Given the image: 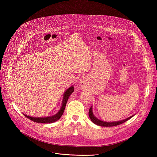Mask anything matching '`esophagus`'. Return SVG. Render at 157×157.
<instances>
[{
  "mask_svg": "<svg viewBox=\"0 0 157 157\" xmlns=\"http://www.w3.org/2000/svg\"><path fill=\"white\" fill-rule=\"evenodd\" d=\"M80 85H83L84 84H85V80H84V78H81V79H80Z\"/></svg>",
  "mask_w": 157,
  "mask_h": 157,
  "instance_id": "esophagus-1",
  "label": "esophagus"
}]
</instances>
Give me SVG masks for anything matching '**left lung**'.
<instances>
[{
	"instance_id": "left-lung-1",
	"label": "left lung",
	"mask_w": 157,
	"mask_h": 157,
	"mask_svg": "<svg viewBox=\"0 0 157 157\" xmlns=\"http://www.w3.org/2000/svg\"><path fill=\"white\" fill-rule=\"evenodd\" d=\"M88 114H89V117L90 118V120H92V121L95 123V124L97 125H99V126H102V127H113V126H117V125H120L121 124V123H124L125 121H127V120H128L130 118H131L132 117H128V118L125 119V120H121V121H114V122H105V121H101L100 120L97 119L96 117H95V116L93 114V112H92V108L91 107V108H90L89 109V113H88Z\"/></svg>"
}]
</instances>
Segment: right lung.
Instances as JSON below:
<instances>
[{"label":"right lung","mask_w":157,"mask_h":157,"mask_svg":"<svg viewBox=\"0 0 157 157\" xmlns=\"http://www.w3.org/2000/svg\"><path fill=\"white\" fill-rule=\"evenodd\" d=\"M74 92V87L71 86L69 88H68L67 90H66L65 92L64 93L63 95V101H62V108H60V111L58 112L56 114L53 115V116L52 117H44V118H35V117H30L27 116L26 114H24L25 117L27 118L30 119V120L36 122V123H51L55 122L58 120H59L61 117L62 116V114L63 113V111L65 110V108L66 104H67V102L68 101V98L71 94Z\"/></svg>","instance_id":"add662e5"}]
</instances>
